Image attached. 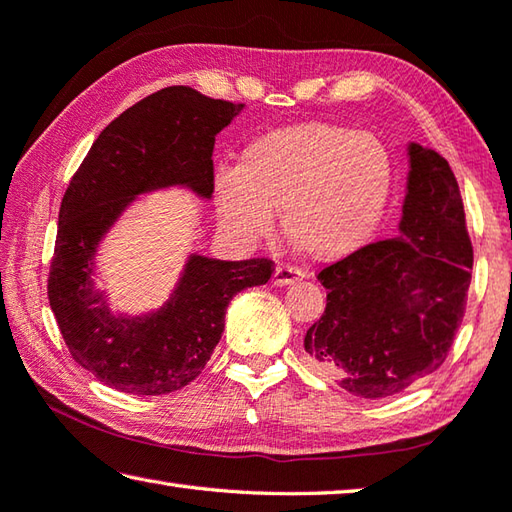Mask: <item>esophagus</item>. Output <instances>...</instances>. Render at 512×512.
<instances>
[{"instance_id": "esophagus-1", "label": "esophagus", "mask_w": 512, "mask_h": 512, "mask_svg": "<svg viewBox=\"0 0 512 512\" xmlns=\"http://www.w3.org/2000/svg\"><path fill=\"white\" fill-rule=\"evenodd\" d=\"M299 279H304V273L299 268L293 266H277L275 273H273V284L275 286H290L299 282Z\"/></svg>"}]
</instances>
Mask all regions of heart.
Instances as JSON below:
<instances>
[{"label":"heart","mask_w":512,"mask_h":512,"mask_svg":"<svg viewBox=\"0 0 512 512\" xmlns=\"http://www.w3.org/2000/svg\"><path fill=\"white\" fill-rule=\"evenodd\" d=\"M395 166L373 133L304 122L253 139L237 170L219 168L213 182L219 224L242 242L282 233L317 262H335L364 248L384 222Z\"/></svg>","instance_id":"heart-1"}]
</instances>
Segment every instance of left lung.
I'll list each match as a JSON object with an SVG mask.
<instances>
[{
	"instance_id": "left-lung-1",
	"label": "left lung",
	"mask_w": 512,
	"mask_h": 512,
	"mask_svg": "<svg viewBox=\"0 0 512 512\" xmlns=\"http://www.w3.org/2000/svg\"><path fill=\"white\" fill-rule=\"evenodd\" d=\"M397 237L317 275L326 310L306 330V364L350 395H397L444 364L473 268L464 204L446 159L408 142Z\"/></svg>"
}]
</instances>
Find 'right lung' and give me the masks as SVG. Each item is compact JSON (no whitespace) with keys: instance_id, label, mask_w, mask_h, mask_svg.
<instances>
[{"instance_id":"right-lung-1","label":"right lung","mask_w":512,"mask_h":512,"mask_svg":"<svg viewBox=\"0 0 512 512\" xmlns=\"http://www.w3.org/2000/svg\"><path fill=\"white\" fill-rule=\"evenodd\" d=\"M242 110L188 86L157 90L99 133L70 179L48 302L75 362L119 393L166 395L193 382L222 339L230 299L273 273L268 259L188 253L166 302L137 315L113 313L97 286L99 246L144 195L186 188L213 197L215 137Z\"/></svg>"}]
</instances>
